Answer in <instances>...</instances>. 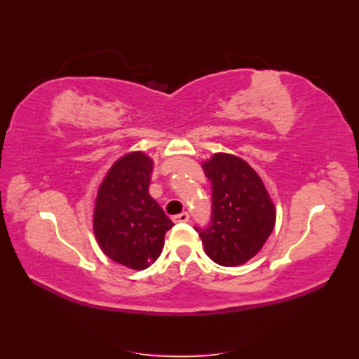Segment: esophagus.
<instances>
[{"mask_svg": "<svg viewBox=\"0 0 359 359\" xmlns=\"http://www.w3.org/2000/svg\"><path fill=\"white\" fill-rule=\"evenodd\" d=\"M173 222H175V223H189L190 215H189V212H181V214L173 217Z\"/></svg>", "mask_w": 359, "mask_h": 359, "instance_id": "esophagus-1", "label": "esophagus"}]
</instances>
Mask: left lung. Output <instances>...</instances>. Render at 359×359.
Wrapping results in <instances>:
<instances>
[{
    "instance_id": "left-lung-1",
    "label": "left lung",
    "mask_w": 359,
    "mask_h": 359,
    "mask_svg": "<svg viewBox=\"0 0 359 359\" xmlns=\"http://www.w3.org/2000/svg\"><path fill=\"white\" fill-rule=\"evenodd\" d=\"M212 184L211 222L194 227L205 252L223 266L243 265L252 259L274 229L276 210L262 180L244 160L215 154L203 163Z\"/></svg>"
}]
</instances>
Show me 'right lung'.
<instances>
[{"instance_id": "1", "label": "right lung", "mask_w": 359, "mask_h": 359, "mask_svg": "<svg viewBox=\"0 0 359 359\" xmlns=\"http://www.w3.org/2000/svg\"><path fill=\"white\" fill-rule=\"evenodd\" d=\"M153 161L144 153L119 158L99 189L94 210V233L103 253L133 269L154 264L173 226L149 196Z\"/></svg>"}]
</instances>
